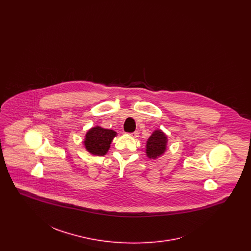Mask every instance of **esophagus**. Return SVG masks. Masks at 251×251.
<instances>
[{
  "mask_svg": "<svg viewBox=\"0 0 251 251\" xmlns=\"http://www.w3.org/2000/svg\"><path fill=\"white\" fill-rule=\"evenodd\" d=\"M138 135H139V134H138L137 131H134V132H131V136L132 138H137Z\"/></svg>",
  "mask_w": 251,
  "mask_h": 251,
  "instance_id": "obj_1",
  "label": "esophagus"
}]
</instances>
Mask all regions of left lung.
I'll list each match as a JSON object with an SVG mask.
<instances>
[{
	"mask_svg": "<svg viewBox=\"0 0 251 251\" xmlns=\"http://www.w3.org/2000/svg\"><path fill=\"white\" fill-rule=\"evenodd\" d=\"M167 135L160 129H156L146 142V155L156 160L164 155L167 151Z\"/></svg>",
	"mask_w": 251,
	"mask_h": 251,
	"instance_id": "left-lung-1",
	"label": "left lung"
}]
</instances>
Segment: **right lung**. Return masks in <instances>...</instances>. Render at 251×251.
<instances>
[{
	"label": "right lung",
	"mask_w": 251,
	"mask_h": 251,
	"mask_svg": "<svg viewBox=\"0 0 251 251\" xmlns=\"http://www.w3.org/2000/svg\"><path fill=\"white\" fill-rule=\"evenodd\" d=\"M117 134V131L114 130L104 129L97 125L86 131L84 139V148L92 155H105Z\"/></svg>",
	"instance_id": "right-lung-1"
}]
</instances>
